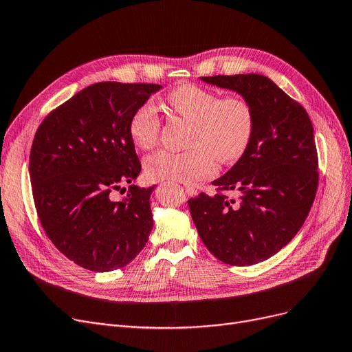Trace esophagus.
Listing matches in <instances>:
<instances>
[{
	"label": "esophagus",
	"mask_w": 352,
	"mask_h": 352,
	"mask_svg": "<svg viewBox=\"0 0 352 352\" xmlns=\"http://www.w3.org/2000/svg\"><path fill=\"white\" fill-rule=\"evenodd\" d=\"M186 192H187L188 195H195V194H197V190H195L194 187H191V186H186Z\"/></svg>",
	"instance_id": "1"
}]
</instances>
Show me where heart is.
I'll return each instance as SVG.
<instances>
[{
  "instance_id": "heart-1",
  "label": "heart",
  "mask_w": 352,
  "mask_h": 352,
  "mask_svg": "<svg viewBox=\"0 0 352 352\" xmlns=\"http://www.w3.org/2000/svg\"><path fill=\"white\" fill-rule=\"evenodd\" d=\"M166 103L191 122L190 149L149 155L144 164L148 178L194 182L212 174L214 158L220 164H233L246 152L254 131V112L246 99L220 98L216 91L187 83L171 90ZM160 128L158 111L146 102L132 115L129 136L138 148L149 149L158 141Z\"/></svg>"
}]
</instances>
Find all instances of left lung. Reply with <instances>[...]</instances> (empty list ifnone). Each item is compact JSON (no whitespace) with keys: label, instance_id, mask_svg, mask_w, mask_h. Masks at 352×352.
Listing matches in <instances>:
<instances>
[{"label":"left lung","instance_id":"1","mask_svg":"<svg viewBox=\"0 0 352 352\" xmlns=\"http://www.w3.org/2000/svg\"><path fill=\"white\" fill-rule=\"evenodd\" d=\"M254 112L252 141L241 158L212 181L219 192L188 200L192 221L211 254L250 266L276 254L307 220L318 188V154L309 115L266 76H208ZM220 190H236L228 199Z\"/></svg>","mask_w":352,"mask_h":352}]
</instances>
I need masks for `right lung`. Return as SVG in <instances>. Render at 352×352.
<instances>
[{
  "label": "right lung",
  "instance_id": "add662e5",
  "mask_svg": "<svg viewBox=\"0 0 352 352\" xmlns=\"http://www.w3.org/2000/svg\"><path fill=\"white\" fill-rule=\"evenodd\" d=\"M161 89L152 83L90 85L50 112L36 132L28 170L40 223L54 246L85 269L124 267L148 241L155 186H129L119 201L111 192L141 173L129 122Z\"/></svg>",
  "mask_w": 352,
  "mask_h": 352
}]
</instances>
